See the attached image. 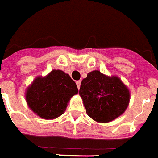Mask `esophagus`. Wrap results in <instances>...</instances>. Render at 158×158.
Wrapping results in <instances>:
<instances>
[{
    "mask_svg": "<svg viewBox=\"0 0 158 158\" xmlns=\"http://www.w3.org/2000/svg\"><path fill=\"white\" fill-rule=\"evenodd\" d=\"M76 85H77L78 89H79V88H80V85H81V81H77V82H76Z\"/></svg>",
    "mask_w": 158,
    "mask_h": 158,
    "instance_id": "1",
    "label": "esophagus"
}]
</instances>
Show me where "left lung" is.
<instances>
[{"mask_svg": "<svg viewBox=\"0 0 158 158\" xmlns=\"http://www.w3.org/2000/svg\"><path fill=\"white\" fill-rule=\"evenodd\" d=\"M79 96L88 116L98 123L111 122L122 115L130 97L129 89L118 77H109L98 70L83 79Z\"/></svg>", "mask_w": 158, "mask_h": 158, "instance_id": "left-lung-1", "label": "left lung"}]
</instances>
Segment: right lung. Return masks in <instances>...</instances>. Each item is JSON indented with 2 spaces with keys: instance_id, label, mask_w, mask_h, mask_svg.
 <instances>
[{
  "instance_id": "obj_1",
  "label": "right lung",
  "mask_w": 158,
  "mask_h": 158,
  "mask_svg": "<svg viewBox=\"0 0 158 158\" xmlns=\"http://www.w3.org/2000/svg\"><path fill=\"white\" fill-rule=\"evenodd\" d=\"M79 92L75 82L62 70L37 77L26 90L29 108L44 119H54L65 112L69 100Z\"/></svg>"
}]
</instances>
